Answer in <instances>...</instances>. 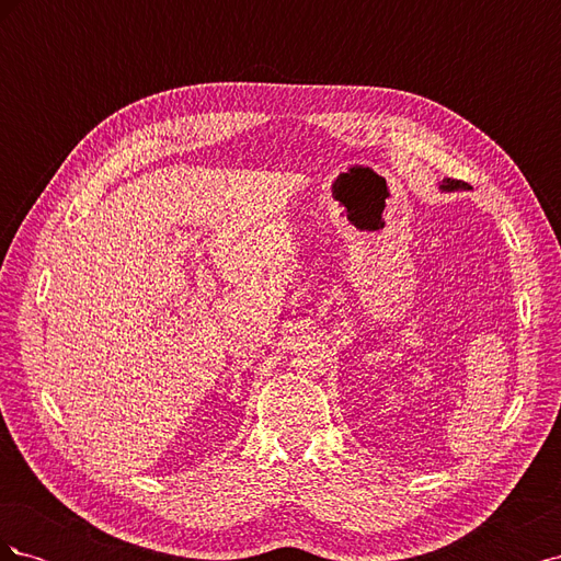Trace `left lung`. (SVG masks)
<instances>
[{
	"label": "left lung",
	"instance_id": "8db88e82",
	"mask_svg": "<svg viewBox=\"0 0 561 561\" xmlns=\"http://www.w3.org/2000/svg\"><path fill=\"white\" fill-rule=\"evenodd\" d=\"M443 190L445 192H454V190H470V186H468V182H461V180H447L443 184Z\"/></svg>",
	"mask_w": 561,
	"mask_h": 561
}]
</instances>
